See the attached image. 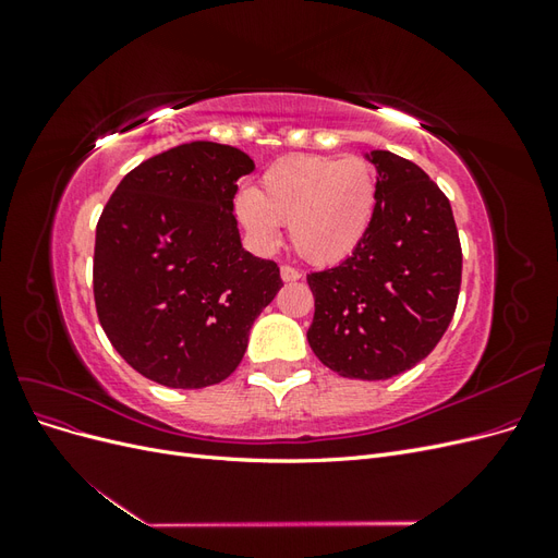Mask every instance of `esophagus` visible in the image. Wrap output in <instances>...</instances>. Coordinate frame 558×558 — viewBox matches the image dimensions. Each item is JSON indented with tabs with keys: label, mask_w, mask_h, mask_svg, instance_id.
<instances>
[{
	"label": "esophagus",
	"mask_w": 558,
	"mask_h": 558,
	"mask_svg": "<svg viewBox=\"0 0 558 558\" xmlns=\"http://www.w3.org/2000/svg\"><path fill=\"white\" fill-rule=\"evenodd\" d=\"M281 279H283L286 283H293V281L300 279V272H298L295 267H291V265H281Z\"/></svg>",
	"instance_id": "esophagus-1"
}]
</instances>
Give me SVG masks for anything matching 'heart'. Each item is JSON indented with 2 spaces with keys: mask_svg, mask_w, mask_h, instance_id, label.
<instances>
[{
  "mask_svg": "<svg viewBox=\"0 0 558 558\" xmlns=\"http://www.w3.org/2000/svg\"><path fill=\"white\" fill-rule=\"evenodd\" d=\"M234 214L260 251H275L279 223H289L300 258L342 263L375 223L377 172L359 156L283 158L260 177L256 191L234 197Z\"/></svg>",
  "mask_w": 558,
  "mask_h": 558,
  "instance_id": "1",
  "label": "heart"
}]
</instances>
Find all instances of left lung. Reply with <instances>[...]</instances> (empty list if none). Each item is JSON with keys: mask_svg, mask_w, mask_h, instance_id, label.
<instances>
[{"mask_svg": "<svg viewBox=\"0 0 558 558\" xmlns=\"http://www.w3.org/2000/svg\"><path fill=\"white\" fill-rule=\"evenodd\" d=\"M377 170V214L347 260L307 275L316 359L349 379H388L424 361L451 324L461 242L449 199L418 165L391 150Z\"/></svg>", "mask_w": 558, "mask_h": 558, "instance_id": "obj_1", "label": "left lung"}]
</instances>
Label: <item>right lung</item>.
Segmentation results:
<instances>
[{"label": "right lung", "instance_id": "add662e5", "mask_svg": "<svg viewBox=\"0 0 558 558\" xmlns=\"http://www.w3.org/2000/svg\"><path fill=\"white\" fill-rule=\"evenodd\" d=\"M253 170L234 146L181 144L125 174L99 216V324L150 381L205 388L230 377L283 286L275 260L242 246L232 214L238 179Z\"/></svg>", "mask_w": 558, "mask_h": 558}]
</instances>
